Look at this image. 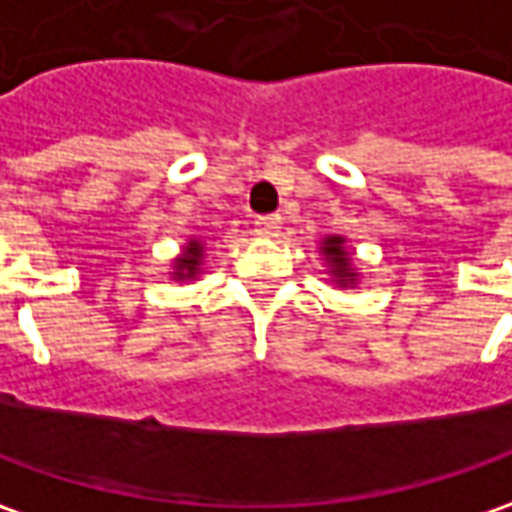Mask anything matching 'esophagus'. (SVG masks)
Returning a JSON list of instances; mask_svg holds the SVG:
<instances>
[{"mask_svg":"<svg viewBox=\"0 0 512 512\" xmlns=\"http://www.w3.org/2000/svg\"><path fill=\"white\" fill-rule=\"evenodd\" d=\"M255 232L260 238H274L280 232V218L277 215H266V218H257Z\"/></svg>","mask_w":512,"mask_h":512,"instance_id":"obj_1","label":"esophagus"}]
</instances>
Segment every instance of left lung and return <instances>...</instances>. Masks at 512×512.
I'll use <instances>...</instances> for the list:
<instances>
[{
	"label": "left lung",
	"mask_w": 512,
	"mask_h": 512,
	"mask_svg": "<svg viewBox=\"0 0 512 512\" xmlns=\"http://www.w3.org/2000/svg\"><path fill=\"white\" fill-rule=\"evenodd\" d=\"M343 243V238H326L323 240V252H326V260L331 263V274L345 286V283H351L357 277V272L351 269V257L345 252Z\"/></svg>",
	"instance_id": "8db88e82"
}]
</instances>
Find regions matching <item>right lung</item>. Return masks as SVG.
Returning <instances> with one entry per match:
<instances>
[{
  "label": "right lung",
  "mask_w": 512,
  "mask_h": 512,
  "mask_svg": "<svg viewBox=\"0 0 512 512\" xmlns=\"http://www.w3.org/2000/svg\"><path fill=\"white\" fill-rule=\"evenodd\" d=\"M201 252H203V246L198 243V240H192L189 246H186V252L184 257H178L175 260V266H178V277L181 280H186V277H195V272H198V266H201Z\"/></svg>",
  "instance_id": "right-lung-1"
}]
</instances>
